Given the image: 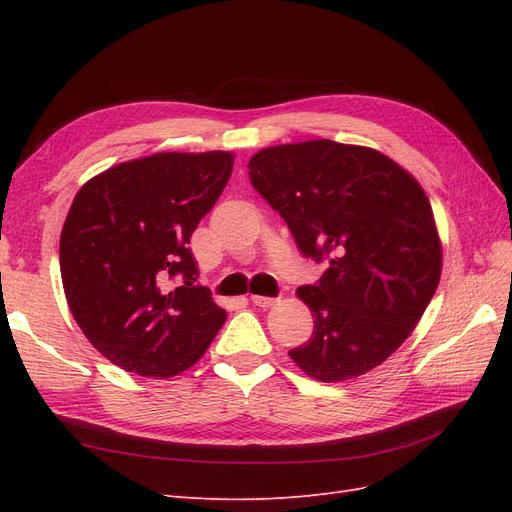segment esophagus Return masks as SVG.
Segmentation results:
<instances>
[{"label": "esophagus", "mask_w": 512, "mask_h": 512, "mask_svg": "<svg viewBox=\"0 0 512 512\" xmlns=\"http://www.w3.org/2000/svg\"><path fill=\"white\" fill-rule=\"evenodd\" d=\"M252 303L254 305H258V307H273L275 303H277V299H273V297H260V294H254L252 297Z\"/></svg>", "instance_id": "esophagus-1"}]
</instances>
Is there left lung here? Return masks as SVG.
Returning a JSON list of instances; mask_svg holds the SVG:
<instances>
[{
  "instance_id": "left-lung-1",
  "label": "left lung",
  "mask_w": 512,
  "mask_h": 512,
  "mask_svg": "<svg viewBox=\"0 0 512 512\" xmlns=\"http://www.w3.org/2000/svg\"><path fill=\"white\" fill-rule=\"evenodd\" d=\"M247 168L301 254L329 260L316 286L297 290L316 320L290 359L320 382L367 374L410 337L440 282L421 183L376 149L327 138L260 149Z\"/></svg>"
}]
</instances>
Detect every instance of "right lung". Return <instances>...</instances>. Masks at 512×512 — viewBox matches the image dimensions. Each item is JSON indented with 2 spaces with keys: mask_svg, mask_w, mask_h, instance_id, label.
Listing matches in <instances>:
<instances>
[{
  "mask_svg": "<svg viewBox=\"0 0 512 512\" xmlns=\"http://www.w3.org/2000/svg\"><path fill=\"white\" fill-rule=\"evenodd\" d=\"M230 151L153 153L89 179L61 228L59 267L89 344L121 369L170 378L226 322L196 286L190 237L232 173Z\"/></svg>",
  "mask_w": 512,
  "mask_h": 512,
  "instance_id": "add662e5",
  "label": "right lung"
}]
</instances>
